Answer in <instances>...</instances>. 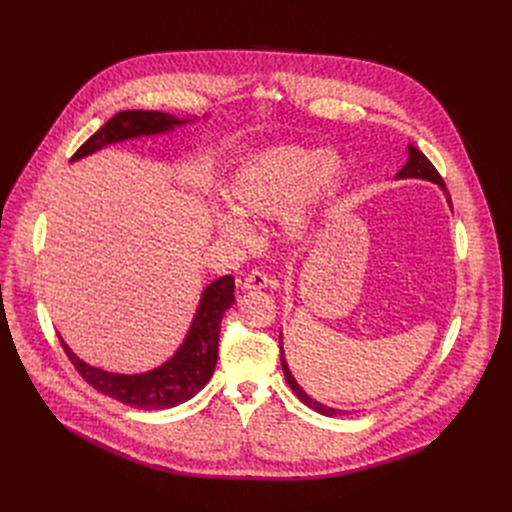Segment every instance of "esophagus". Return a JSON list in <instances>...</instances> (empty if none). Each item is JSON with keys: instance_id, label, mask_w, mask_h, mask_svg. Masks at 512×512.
<instances>
[{"instance_id": "obj_1", "label": "esophagus", "mask_w": 512, "mask_h": 512, "mask_svg": "<svg viewBox=\"0 0 512 512\" xmlns=\"http://www.w3.org/2000/svg\"><path fill=\"white\" fill-rule=\"evenodd\" d=\"M269 283H271V279L267 277L265 271H261V269H251V271L247 273V277L243 279L241 287H243V289H265V287H269Z\"/></svg>"}]
</instances>
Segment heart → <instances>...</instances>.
<instances>
[{
    "label": "heart",
    "instance_id": "b5f03b06",
    "mask_svg": "<svg viewBox=\"0 0 512 512\" xmlns=\"http://www.w3.org/2000/svg\"><path fill=\"white\" fill-rule=\"evenodd\" d=\"M342 164L332 154L277 145L245 162L227 182L225 196L236 210L216 214V229L237 243L251 241L246 218L277 216L287 206L289 225L302 229L316 204L336 186Z\"/></svg>",
    "mask_w": 512,
    "mask_h": 512
}]
</instances>
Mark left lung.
Here are the masks:
<instances>
[{
	"label": "left lung",
	"mask_w": 512,
	"mask_h": 512,
	"mask_svg": "<svg viewBox=\"0 0 512 512\" xmlns=\"http://www.w3.org/2000/svg\"><path fill=\"white\" fill-rule=\"evenodd\" d=\"M397 176H399V178H423V180H431V182L440 184V186L446 190V182H444V178L440 176V172H437L435 166L425 158V154H421L417 148H413V145H409V160H407V164L401 168V172H399ZM446 196H448V202L452 204V198H450L448 190H446ZM281 369H283L285 381L289 383L291 391H294L308 407H312L314 411H318V413H322V415H330V417H332V415H346V411L326 407V405L314 401L312 397H308V395L302 391V387L296 383V379L291 377V373H289V369H287V362H285V358H283V352H281Z\"/></svg>",
	"instance_id": "8db88e82"
}]
</instances>
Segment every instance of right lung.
Here are the masks:
<instances>
[{"instance_id": "1", "label": "right lung", "mask_w": 512, "mask_h": 512, "mask_svg": "<svg viewBox=\"0 0 512 512\" xmlns=\"http://www.w3.org/2000/svg\"><path fill=\"white\" fill-rule=\"evenodd\" d=\"M184 121L162 113V111H119L113 115L99 131H95L81 148L75 152L72 160L85 158L109 143L123 141L129 137L152 135L168 131L174 125ZM235 302V279L233 275L218 277L212 281L202 294L200 306L196 310L190 332L180 346V350L160 369L143 375H113L101 369L89 367L60 338V344L75 364L77 373L99 393L109 395L129 407L137 409H168L176 407L190 397H194L212 377L218 358V334H221V322L225 312Z\"/></svg>"}]
</instances>
